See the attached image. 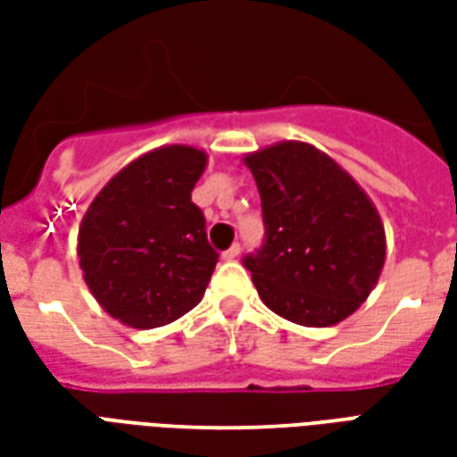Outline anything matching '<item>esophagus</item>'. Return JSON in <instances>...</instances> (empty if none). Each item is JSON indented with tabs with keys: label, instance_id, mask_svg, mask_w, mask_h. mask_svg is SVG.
<instances>
[{
	"label": "esophagus",
	"instance_id": "34e87169",
	"mask_svg": "<svg viewBox=\"0 0 457 457\" xmlns=\"http://www.w3.org/2000/svg\"><path fill=\"white\" fill-rule=\"evenodd\" d=\"M239 252H242V247H239V245H232V247L222 252V259H228V262L229 259H237Z\"/></svg>",
	"mask_w": 457,
	"mask_h": 457
}]
</instances>
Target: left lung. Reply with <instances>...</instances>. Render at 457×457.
Returning <instances> with one entry per match:
<instances>
[{
  "instance_id": "left-lung-1",
  "label": "left lung",
  "mask_w": 457,
  "mask_h": 457,
  "mask_svg": "<svg viewBox=\"0 0 457 457\" xmlns=\"http://www.w3.org/2000/svg\"><path fill=\"white\" fill-rule=\"evenodd\" d=\"M245 163L257 180L264 242L242 259L274 313L308 328L354 313L384 267V228L372 200L328 154L284 141Z\"/></svg>"
}]
</instances>
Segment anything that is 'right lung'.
<instances>
[{"label":"right lung","mask_w":457,"mask_h":457,"mask_svg":"<svg viewBox=\"0 0 457 457\" xmlns=\"http://www.w3.org/2000/svg\"><path fill=\"white\" fill-rule=\"evenodd\" d=\"M208 156L161 146L121 169L87 208L78 235L85 284L131 328H159L200 303L218 264L190 193Z\"/></svg>","instance_id":"right-lung-1"}]
</instances>
